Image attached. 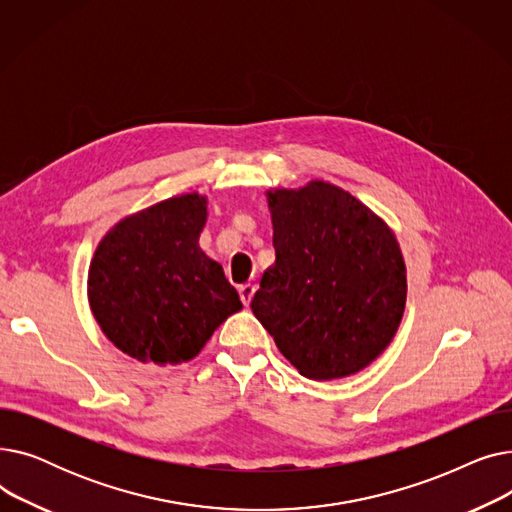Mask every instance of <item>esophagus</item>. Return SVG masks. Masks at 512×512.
<instances>
[{
    "mask_svg": "<svg viewBox=\"0 0 512 512\" xmlns=\"http://www.w3.org/2000/svg\"><path fill=\"white\" fill-rule=\"evenodd\" d=\"M255 290H257V286L255 284H242L240 288H238V294H240V301L245 303L247 307H249V303L253 301V294H255Z\"/></svg>",
    "mask_w": 512,
    "mask_h": 512,
    "instance_id": "34e87169",
    "label": "esophagus"
}]
</instances>
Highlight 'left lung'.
<instances>
[{
    "instance_id": "1",
    "label": "left lung",
    "mask_w": 512,
    "mask_h": 512,
    "mask_svg": "<svg viewBox=\"0 0 512 512\" xmlns=\"http://www.w3.org/2000/svg\"><path fill=\"white\" fill-rule=\"evenodd\" d=\"M276 263L251 309L311 380L346 378L394 338L407 274L392 230L342 188L313 180L267 193Z\"/></svg>"
}]
</instances>
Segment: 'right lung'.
Listing matches in <instances>:
<instances>
[{
  "label": "right lung",
  "mask_w": 512,
  "mask_h": 512,
  "mask_svg": "<svg viewBox=\"0 0 512 512\" xmlns=\"http://www.w3.org/2000/svg\"><path fill=\"white\" fill-rule=\"evenodd\" d=\"M205 220L207 199L180 195L130 215L99 242L89 270L91 311L128 357L191 361L242 309L222 265L199 247Z\"/></svg>",
  "instance_id": "1"
}]
</instances>
